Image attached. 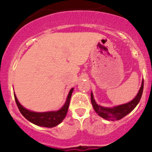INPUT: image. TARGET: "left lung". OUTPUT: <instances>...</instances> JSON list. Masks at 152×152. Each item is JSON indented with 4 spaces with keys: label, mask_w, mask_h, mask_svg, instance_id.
I'll return each mask as SVG.
<instances>
[{
    "label": "left lung",
    "mask_w": 152,
    "mask_h": 152,
    "mask_svg": "<svg viewBox=\"0 0 152 152\" xmlns=\"http://www.w3.org/2000/svg\"><path fill=\"white\" fill-rule=\"evenodd\" d=\"M142 90H143V80H142L141 87H140L138 93L137 94L136 97L132 101L129 102V103L116 106V107H113V108L103 107L100 105H98L96 103L94 99H93V95L92 93L91 103L93 104L94 110L99 116L109 121H118L123 118L124 117H125L126 115L131 113L135 108V107L137 105V104L140 102V99H141Z\"/></svg>",
    "instance_id": "obj_1"
}]
</instances>
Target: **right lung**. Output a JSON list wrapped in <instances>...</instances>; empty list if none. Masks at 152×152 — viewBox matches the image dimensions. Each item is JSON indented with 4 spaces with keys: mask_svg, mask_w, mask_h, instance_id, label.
<instances>
[{
    "mask_svg": "<svg viewBox=\"0 0 152 152\" xmlns=\"http://www.w3.org/2000/svg\"><path fill=\"white\" fill-rule=\"evenodd\" d=\"M73 90V88H72L70 90L66 102L60 110H58V111L46 112V113H35V112L26 110L19 103L15 94H14V96H15V102H16L20 112L27 120L31 122L32 124L39 126L51 128V127H54L60 124L66 116Z\"/></svg>",
    "mask_w": 152,
    "mask_h": 152,
    "instance_id": "right-lung-1",
    "label": "right lung"
}]
</instances>
